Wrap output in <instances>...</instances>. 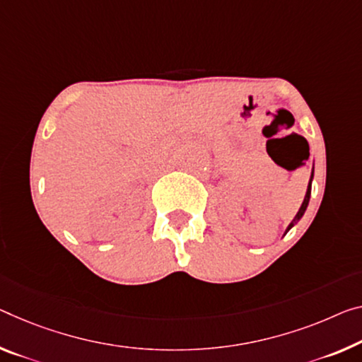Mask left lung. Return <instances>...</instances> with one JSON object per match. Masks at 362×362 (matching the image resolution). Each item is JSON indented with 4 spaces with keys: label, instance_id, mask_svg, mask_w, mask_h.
<instances>
[{
    "label": "left lung",
    "instance_id": "8db88e82",
    "mask_svg": "<svg viewBox=\"0 0 362 362\" xmlns=\"http://www.w3.org/2000/svg\"><path fill=\"white\" fill-rule=\"evenodd\" d=\"M310 181H313V175H310ZM310 181H309V186H308V192H305V197H304V200H303V204H301V209H299V212L296 214V216H294L293 218V221L290 223V226H288V230L286 231H290L291 230V226H294L298 223L299 220H301V216L304 215V212H305V209H308V204H309V197H310Z\"/></svg>",
    "mask_w": 362,
    "mask_h": 362
}]
</instances>
